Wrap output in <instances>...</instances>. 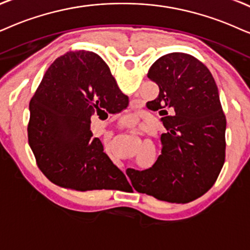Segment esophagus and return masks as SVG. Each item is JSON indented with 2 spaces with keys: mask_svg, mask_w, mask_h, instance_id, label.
I'll return each instance as SVG.
<instances>
[{
  "mask_svg": "<svg viewBox=\"0 0 250 250\" xmlns=\"http://www.w3.org/2000/svg\"><path fill=\"white\" fill-rule=\"evenodd\" d=\"M121 125H122V127L128 128V120L127 119H123L122 121H121Z\"/></svg>",
  "mask_w": 250,
  "mask_h": 250,
  "instance_id": "esophagus-1",
  "label": "esophagus"
}]
</instances>
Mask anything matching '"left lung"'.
Returning a JSON list of instances; mask_svg holds the SVG:
<instances>
[{
	"label": "left lung",
	"mask_w": 250,
	"mask_h": 250,
	"mask_svg": "<svg viewBox=\"0 0 250 250\" xmlns=\"http://www.w3.org/2000/svg\"><path fill=\"white\" fill-rule=\"evenodd\" d=\"M147 77L159 96L146 106L164 115L167 134L152 167L128 168L127 174L138 192L188 203L212 187L225 162L226 119L218 87L204 63L185 53L159 58Z\"/></svg>",
	"instance_id": "8db88e82"
}]
</instances>
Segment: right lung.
Returning a JSON list of instances; mask_svg holds the SVG:
<instances>
[{"label":"right lung","instance_id":"obj_1","mask_svg":"<svg viewBox=\"0 0 250 250\" xmlns=\"http://www.w3.org/2000/svg\"><path fill=\"white\" fill-rule=\"evenodd\" d=\"M128 99L93 52H68L52 63L30 102L28 144L38 167L60 187L125 190L129 182L90 130L91 116L116 113Z\"/></svg>","mask_w":250,"mask_h":250}]
</instances>
